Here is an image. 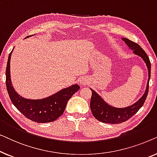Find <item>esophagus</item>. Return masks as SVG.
<instances>
[{"label": "esophagus", "instance_id": "obj_1", "mask_svg": "<svg viewBox=\"0 0 157 157\" xmlns=\"http://www.w3.org/2000/svg\"><path fill=\"white\" fill-rule=\"evenodd\" d=\"M87 83H88L87 79L85 78H81L80 80H79V83H80V84L86 85V84H87Z\"/></svg>", "mask_w": 157, "mask_h": 157}]
</instances>
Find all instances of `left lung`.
I'll list each match as a JSON object with an SVG mask.
<instances>
[{"label": "left lung", "mask_w": 157, "mask_h": 157, "mask_svg": "<svg viewBox=\"0 0 157 157\" xmlns=\"http://www.w3.org/2000/svg\"><path fill=\"white\" fill-rule=\"evenodd\" d=\"M121 39L125 42L129 49H132L134 54L140 56L145 62L148 69V74H149L147 89L143 96L134 104L124 107V108H117L107 104L101 98V96L98 95L91 88L90 89L91 90L92 95L91 102H90V107H91V112L96 119L104 123L113 124H120L127 121L143 106L147 98L148 91H149V83L150 76H151V63H150L149 57L139 44L132 41L128 38H122Z\"/></svg>", "instance_id": "obj_1"}]
</instances>
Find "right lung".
I'll return each mask as SVG.
<instances>
[{
    "label": "right lung",
    "mask_w": 157,
    "mask_h": 157,
    "mask_svg": "<svg viewBox=\"0 0 157 157\" xmlns=\"http://www.w3.org/2000/svg\"><path fill=\"white\" fill-rule=\"evenodd\" d=\"M13 50L8 56L6 71V88L13 104L25 117L33 121L48 123L56 120L63 113L68 101L80 89L79 86L72 85L42 99H28L22 97L15 91L10 80V60Z\"/></svg>",
    "instance_id": "obj_1"
}]
</instances>
